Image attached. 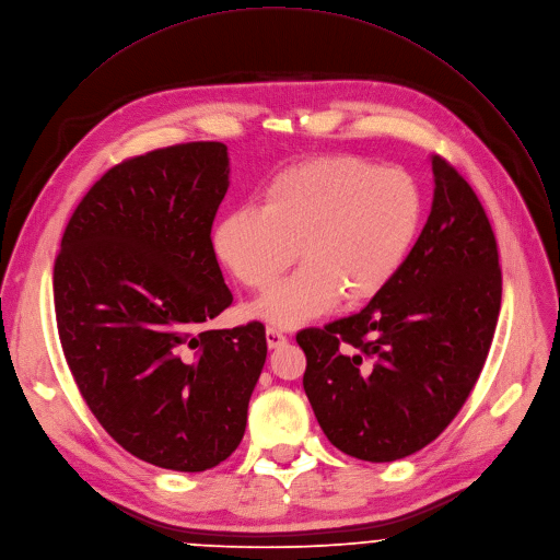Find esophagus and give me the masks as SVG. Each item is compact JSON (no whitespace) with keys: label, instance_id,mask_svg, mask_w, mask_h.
Instances as JSON below:
<instances>
[{"label":"esophagus","instance_id":"1","mask_svg":"<svg viewBox=\"0 0 560 560\" xmlns=\"http://www.w3.org/2000/svg\"><path fill=\"white\" fill-rule=\"evenodd\" d=\"M267 345H269V349H280L282 345H287V335L280 332L278 328L269 326L267 328Z\"/></svg>","mask_w":560,"mask_h":560}]
</instances>
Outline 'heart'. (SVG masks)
Instances as JSON below:
<instances>
[{
  "label": "heart",
  "mask_w": 560,
  "mask_h": 560,
  "mask_svg": "<svg viewBox=\"0 0 560 560\" xmlns=\"http://www.w3.org/2000/svg\"><path fill=\"white\" fill-rule=\"evenodd\" d=\"M423 218V196L399 167L358 156H326L276 176L260 207L222 215L213 252L243 287L269 291L293 265L302 267L254 306L278 328H295L349 302L382 293L404 267Z\"/></svg>",
  "instance_id": "b5f03b06"
}]
</instances>
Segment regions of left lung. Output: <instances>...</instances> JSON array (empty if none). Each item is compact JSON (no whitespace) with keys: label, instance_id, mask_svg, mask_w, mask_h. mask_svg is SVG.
Masks as SVG:
<instances>
[{"label":"left lung","instance_id":"8db88e82","mask_svg":"<svg viewBox=\"0 0 560 560\" xmlns=\"http://www.w3.org/2000/svg\"><path fill=\"white\" fill-rule=\"evenodd\" d=\"M432 163V207L393 282L360 313L304 328V393L328 441L386 464L436 439L486 364L501 308L490 220L464 176Z\"/></svg>","mask_w":560,"mask_h":560}]
</instances>
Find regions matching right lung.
Returning <instances> with one entry per match:
<instances>
[{
	"mask_svg": "<svg viewBox=\"0 0 560 560\" xmlns=\"http://www.w3.org/2000/svg\"><path fill=\"white\" fill-rule=\"evenodd\" d=\"M230 187L215 141L148 152L105 172L55 260V313L72 377L124 448L202 472L243 441L267 360L260 322L205 330L234 295L211 225Z\"/></svg>",
	"mask_w": 560,
	"mask_h": 560,
	"instance_id": "1",
	"label": "right lung"
}]
</instances>
